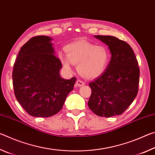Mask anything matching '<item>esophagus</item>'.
Returning <instances> with one entry per match:
<instances>
[{
    "instance_id": "obj_1",
    "label": "esophagus",
    "mask_w": 155,
    "mask_h": 155,
    "mask_svg": "<svg viewBox=\"0 0 155 155\" xmlns=\"http://www.w3.org/2000/svg\"><path fill=\"white\" fill-rule=\"evenodd\" d=\"M76 85H77V86H78V87H81V86L85 85V83L81 80H77V82H76Z\"/></svg>"
}]
</instances>
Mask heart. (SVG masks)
<instances>
[{"mask_svg": "<svg viewBox=\"0 0 155 155\" xmlns=\"http://www.w3.org/2000/svg\"><path fill=\"white\" fill-rule=\"evenodd\" d=\"M65 51L67 57L60 56L64 66L70 69L71 64L77 65V71L85 78L98 77L109 64V52L102 45L77 41L65 46Z\"/></svg>", "mask_w": 155, "mask_h": 155, "instance_id": "1", "label": "heart"}]
</instances>
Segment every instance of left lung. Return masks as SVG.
I'll return each mask as SVG.
<instances>
[{
  "label": "left lung",
  "mask_w": 155,
  "mask_h": 155,
  "mask_svg": "<svg viewBox=\"0 0 155 155\" xmlns=\"http://www.w3.org/2000/svg\"><path fill=\"white\" fill-rule=\"evenodd\" d=\"M95 37L109 46L111 57L105 71L89 84L91 90L89 108L101 117L121 115L138 92V61L125 41L114 36Z\"/></svg>",
  "instance_id": "8db88e82"
}]
</instances>
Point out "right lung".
I'll return each instance as SVG.
<instances>
[{
    "label": "right lung",
    "instance_id": "1",
    "mask_svg": "<svg viewBox=\"0 0 155 155\" xmlns=\"http://www.w3.org/2000/svg\"><path fill=\"white\" fill-rule=\"evenodd\" d=\"M49 37L31 38L18 53L12 73L15 96L33 117H48L57 114L73 90L77 78L64 79L62 68Z\"/></svg>",
    "mask_w": 155,
    "mask_h": 155
}]
</instances>
